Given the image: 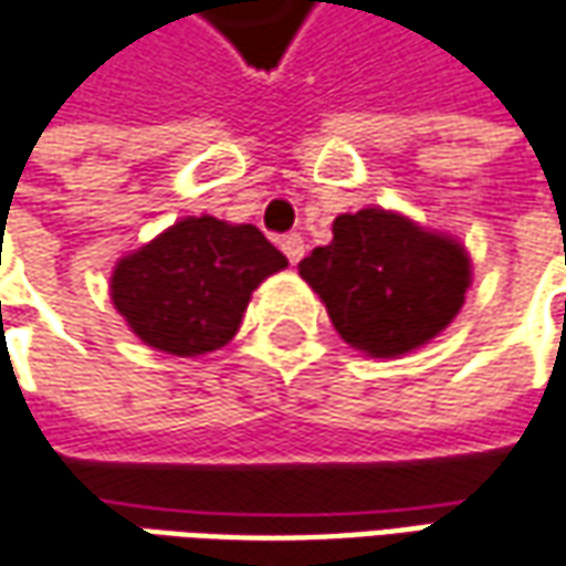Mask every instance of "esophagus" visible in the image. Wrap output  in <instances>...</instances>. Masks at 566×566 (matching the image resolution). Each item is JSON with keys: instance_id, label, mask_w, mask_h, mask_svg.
<instances>
[{"instance_id": "obj_1", "label": "esophagus", "mask_w": 566, "mask_h": 566, "mask_svg": "<svg viewBox=\"0 0 566 566\" xmlns=\"http://www.w3.org/2000/svg\"><path fill=\"white\" fill-rule=\"evenodd\" d=\"M279 247H282V253L287 256L291 265H297V262L304 259V250H307V247H304V237L301 234H284L282 240H279Z\"/></svg>"}]
</instances>
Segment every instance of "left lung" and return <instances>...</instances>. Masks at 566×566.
<instances>
[{"label":"left lung","mask_w":566,"mask_h":566,"mask_svg":"<svg viewBox=\"0 0 566 566\" xmlns=\"http://www.w3.org/2000/svg\"><path fill=\"white\" fill-rule=\"evenodd\" d=\"M297 269L335 332L374 357L430 342L450 326L469 287V256L455 240L382 209L338 214L329 247H316Z\"/></svg>","instance_id":"left-lung-1"}]
</instances>
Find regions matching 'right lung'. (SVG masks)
Listing matches in <instances>:
<instances>
[{"mask_svg": "<svg viewBox=\"0 0 566 566\" xmlns=\"http://www.w3.org/2000/svg\"><path fill=\"white\" fill-rule=\"evenodd\" d=\"M287 259L253 224L184 218L113 272V304L158 352L196 357L228 345L250 294Z\"/></svg>", "mask_w": 566, "mask_h": 566, "instance_id": "add662e5", "label": "right lung"}]
</instances>
